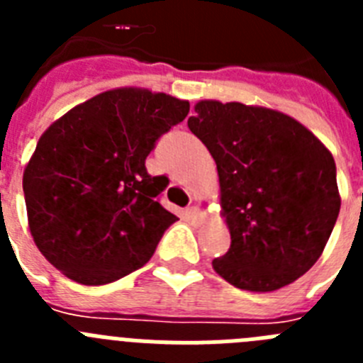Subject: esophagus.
<instances>
[{
  "label": "esophagus",
  "instance_id": "34e87169",
  "mask_svg": "<svg viewBox=\"0 0 363 363\" xmlns=\"http://www.w3.org/2000/svg\"><path fill=\"white\" fill-rule=\"evenodd\" d=\"M185 214H187V218L191 220V223H194V225H200L201 221H203V213H201V209L198 205L189 207V209L185 211Z\"/></svg>",
  "mask_w": 363,
  "mask_h": 363
}]
</instances>
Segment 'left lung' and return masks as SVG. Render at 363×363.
<instances>
[{"instance_id":"obj_1","label":"left lung","mask_w":363,"mask_h":363,"mask_svg":"<svg viewBox=\"0 0 363 363\" xmlns=\"http://www.w3.org/2000/svg\"><path fill=\"white\" fill-rule=\"evenodd\" d=\"M187 125L216 162L229 251L213 259L223 280L271 293L322 256L340 213L331 150L280 111L201 99Z\"/></svg>"}]
</instances>
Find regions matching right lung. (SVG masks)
<instances>
[{
  "mask_svg": "<svg viewBox=\"0 0 363 363\" xmlns=\"http://www.w3.org/2000/svg\"><path fill=\"white\" fill-rule=\"evenodd\" d=\"M187 99L142 86L96 94L57 118L23 171L28 229L67 278L105 285L145 265L178 218L149 176L154 143L189 114Z\"/></svg>",
  "mask_w": 363,
  "mask_h": 363,
  "instance_id": "right-lung-1",
  "label": "right lung"
}]
</instances>
